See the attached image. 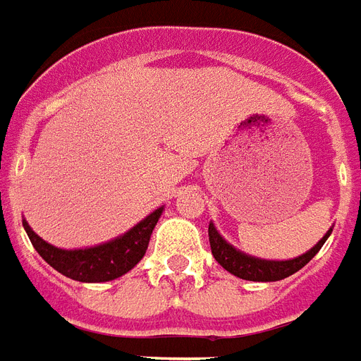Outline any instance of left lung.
<instances>
[{
  "label": "left lung",
  "mask_w": 361,
  "mask_h": 361,
  "mask_svg": "<svg viewBox=\"0 0 361 361\" xmlns=\"http://www.w3.org/2000/svg\"><path fill=\"white\" fill-rule=\"evenodd\" d=\"M331 231L333 229L323 235L322 241L317 243L316 247L310 248L306 255L296 256L293 260H262V258L245 255L241 250H237L233 245H229L218 233L214 224L208 226V239H210V248H212L216 262L220 264L224 269H228L229 274L247 279V281H281L285 277L293 276L298 269L304 268L319 252V248L323 247V243L327 241Z\"/></svg>",
  "instance_id": "left-lung-1"
}]
</instances>
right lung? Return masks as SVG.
Instances as JSON below:
<instances>
[{
	"label": "right lung",
	"mask_w": 361,
	"mask_h": 361,
	"mask_svg": "<svg viewBox=\"0 0 361 361\" xmlns=\"http://www.w3.org/2000/svg\"><path fill=\"white\" fill-rule=\"evenodd\" d=\"M164 208H157L154 212L135 224L130 231L120 235L113 241H106L97 247L87 248H57L45 243L39 235L32 231L28 221L23 220V226L28 233V239L38 250V255L59 274L82 283H103L113 281L124 276L145 256L149 239L154 226L159 221Z\"/></svg>",
	"instance_id": "right-lung-1"
}]
</instances>
